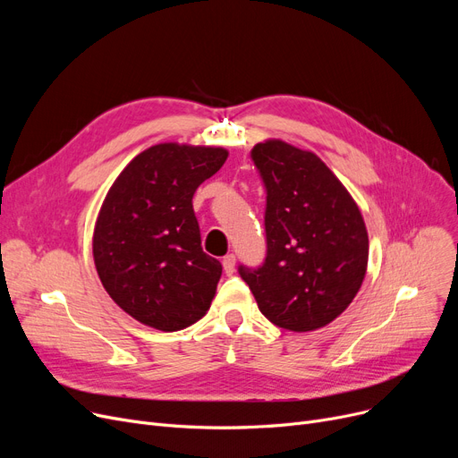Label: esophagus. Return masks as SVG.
<instances>
[{
  "label": "esophagus",
  "instance_id": "obj_1",
  "mask_svg": "<svg viewBox=\"0 0 458 458\" xmlns=\"http://www.w3.org/2000/svg\"><path fill=\"white\" fill-rule=\"evenodd\" d=\"M223 269H225V273L230 276V275H233V271H235V256L233 254H226L225 256V259H223Z\"/></svg>",
  "mask_w": 458,
  "mask_h": 458
}]
</instances>
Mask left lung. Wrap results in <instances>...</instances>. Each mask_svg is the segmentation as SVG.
Listing matches in <instances>:
<instances>
[{"instance_id": "1", "label": "left lung", "mask_w": 458, "mask_h": 458, "mask_svg": "<svg viewBox=\"0 0 458 458\" xmlns=\"http://www.w3.org/2000/svg\"><path fill=\"white\" fill-rule=\"evenodd\" d=\"M252 161L267 189V256L239 275L273 325L323 328L362 287L369 258L364 216L314 152L267 139L252 148Z\"/></svg>"}]
</instances>
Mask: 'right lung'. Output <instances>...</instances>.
I'll return each instance as SVG.
<instances>
[{
	"label": "right lung",
	"mask_w": 458,
	"mask_h": 458,
	"mask_svg": "<svg viewBox=\"0 0 458 458\" xmlns=\"http://www.w3.org/2000/svg\"><path fill=\"white\" fill-rule=\"evenodd\" d=\"M226 157L223 147L154 144L107 191L92 233L94 266L139 323L174 332L209 310L223 266L200 247L192 195Z\"/></svg>",
	"instance_id": "obj_1"
}]
</instances>
